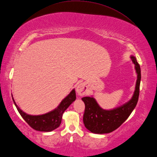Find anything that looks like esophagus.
Segmentation results:
<instances>
[{
	"mask_svg": "<svg viewBox=\"0 0 157 157\" xmlns=\"http://www.w3.org/2000/svg\"><path fill=\"white\" fill-rule=\"evenodd\" d=\"M76 93H78L79 96H83V95L86 94L87 89H86V86L84 85L83 83H81V84H79V85H78L77 86H76Z\"/></svg>",
	"mask_w": 157,
	"mask_h": 157,
	"instance_id": "obj_1",
	"label": "esophagus"
}]
</instances>
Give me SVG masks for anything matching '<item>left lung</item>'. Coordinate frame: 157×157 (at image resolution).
I'll list each match as a JSON object with an SVG mask.
<instances>
[{
	"mask_svg": "<svg viewBox=\"0 0 157 157\" xmlns=\"http://www.w3.org/2000/svg\"><path fill=\"white\" fill-rule=\"evenodd\" d=\"M135 64L137 75L135 90L130 100L123 105L114 109L106 110L101 108L94 97H85L82 100L85 105L83 123L89 131L95 134H106L114 131L127 119L137 104L139 96L141 79L140 68L136 57L130 56Z\"/></svg>",
	"mask_w": 157,
	"mask_h": 157,
	"instance_id": "left-lung-1",
	"label": "left lung"
}]
</instances>
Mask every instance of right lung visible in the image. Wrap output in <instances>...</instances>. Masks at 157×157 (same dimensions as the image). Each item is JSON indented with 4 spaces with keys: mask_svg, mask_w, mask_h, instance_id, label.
<instances>
[{
    "mask_svg": "<svg viewBox=\"0 0 157 157\" xmlns=\"http://www.w3.org/2000/svg\"><path fill=\"white\" fill-rule=\"evenodd\" d=\"M75 100L76 93L75 89H73L54 110L43 114L31 115L22 111L16 104L14 98H13L14 105L16 106L18 113L23 119L33 128L42 132H51L58 128L61 123L64 112Z\"/></svg>",
    "mask_w": 157,
    "mask_h": 157,
    "instance_id": "right-lung-1",
    "label": "right lung"
}]
</instances>
